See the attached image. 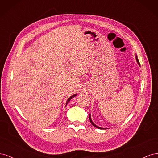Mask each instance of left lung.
I'll list each match as a JSON object with an SVG mask.
<instances>
[{
    "label": "left lung",
    "instance_id": "obj_1",
    "mask_svg": "<svg viewBox=\"0 0 158 158\" xmlns=\"http://www.w3.org/2000/svg\"><path fill=\"white\" fill-rule=\"evenodd\" d=\"M136 59L137 63L138 64V65L140 66V63H139V60H138V56H137V55H136ZM89 121H90L91 124H92V125L94 127H96V128H99V129H106V128H102V127H99L97 126L96 125H95V124L93 123V121H92V118H91V114H89Z\"/></svg>",
    "mask_w": 158,
    "mask_h": 158
}]
</instances>
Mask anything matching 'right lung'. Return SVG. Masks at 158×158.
Instances as JSON below:
<instances>
[{"mask_svg": "<svg viewBox=\"0 0 158 158\" xmlns=\"http://www.w3.org/2000/svg\"><path fill=\"white\" fill-rule=\"evenodd\" d=\"M76 95H77V94H74V95H72V96H70L68 99H67V101H66V105H67V103L70 102V100L71 99H73L74 97H75V96H76Z\"/></svg>", "mask_w": 158, "mask_h": 158, "instance_id": "obj_1", "label": "right lung"}]
</instances>
